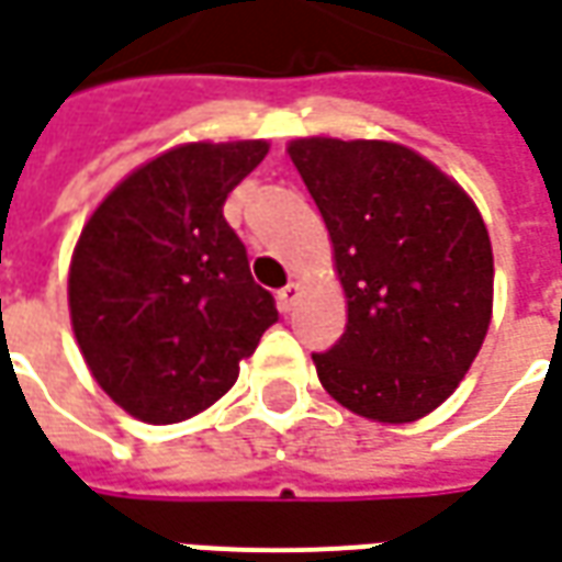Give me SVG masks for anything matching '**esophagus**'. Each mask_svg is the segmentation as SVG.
<instances>
[{"instance_id": "1", "label": "esophagus", "mask_w": 562, "mask_h": 562, "mask_svg": "<svg viewBox=\"0 0 562 562\" xmlns=\"http://www.w3.org/2000/svg\"><path fill=\"white\" fill-rule=\"evenodd\" d=\"M294 301H297V282H289L285 289L277 292V304H280L282 313H289L294 307Z\"/></svg>"}]
</instances>
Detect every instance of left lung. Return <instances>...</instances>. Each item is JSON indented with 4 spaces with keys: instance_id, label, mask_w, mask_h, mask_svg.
Masks as SVG:
<instances>
[{
    "instance_id": "left-lung-1",
    "label": "left lung",
    "mask_w": 562,
    "mask_h": 562,
    "mask_svg": "<svg viewBox=\"0 0 562 562\" xmlns=\"http://www.w3.org/2000/svg\"><path fill=\"white\" fill-rule=\"evenodd\" d=\"M335 243L347 331L313 352L359 417L414 423L457 390L493 310V249L469 194L417 151L374 139L289 145Z\"/></svg>"
}]
</instances>
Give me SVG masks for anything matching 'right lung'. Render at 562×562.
Returning a JSON list of instances; mask_svg holds the SVG:
<instances>
[{"label": "right lung", "instance_id": "right-lung-1", "mask_svg": "<svg viewBox=\"0 0 562 562\" xmlns=\"http://www.w3.org/2000/svg\"><path fill=\"white\" fill-rule=\"evenodd\" d=\"M268 143H194L127 176L81 231L69 310L90 374L145 423H179L218 402L277 322L227 225V194Z\"/></svg>", "mask_w": 562, "mask_h": 562}]
</instances>
